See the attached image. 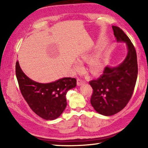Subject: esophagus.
<instances>
[{"instance_id":"34e87169","label":"esophagus","mask_w":148,"mask_h":148,"mask_svg":"<svg viewBox=\"0 0 148 148\" xmlns=\"http://www.w3.org/2000/svg\"><path fill=\"white\" fill-rule=\"evenodd\" d=\"M85 83V81L81 79V78H77V84L78 86H81L82 85V84Z\"/></svg>"}]
</instances>
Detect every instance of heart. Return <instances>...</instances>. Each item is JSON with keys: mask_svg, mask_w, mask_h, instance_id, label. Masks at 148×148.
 Returning <instances> with one entry per match:
<instances>
[{"mask_svg": "<svg viewBox=\"0 0 148 148\" xmlns=\"http://www.w3.org/2000/svg\"><path fill=\"white\" fill-rule=\"evenodd\" d=\"M86 56H82L81 57V60H86ZM103 62L102 59L99 57V56H97V57L92 59L90 62V71L93 74H98L100 72H101L103 69ZM75 67L77 69V70H81V64L80 63H76L75 64Z\"/></svg>", "mask_w": 148, "mask_h": 148, "instance_id": "heart-1", "label": "heart"}]
</instances>
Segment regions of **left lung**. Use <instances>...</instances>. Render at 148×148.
I'll return each instance as SVG.
<instances>
[{
  "label": "left lung",
  "mask_w": 148,
  "mask_h": 148,
  "mask_svg": "<svg viewBox=\"0 0 148 148\" xmlns=\"http://www.w3.org/2000/svg\"><path fill=\"white\" fill-rule=\"evenodd\" d=\"M112 28L116 41L126 42L127 57L118 67H106L98 79L89 82L93 88L91 104L97 112L104 116L115 114L127 105L138 74L137 53L132 42L120 28Z\"/></svg>",
  "instance_id": "8db88e82"
}]
</instances>
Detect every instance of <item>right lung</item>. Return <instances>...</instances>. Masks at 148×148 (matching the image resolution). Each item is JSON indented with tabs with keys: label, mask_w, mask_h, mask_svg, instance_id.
Here are the masks:
<instances>
[{
	"label": "right lung",
	"mask_w": 148,
	"mask_h": 148,
	"mask_svg": "<svg viewBox=\"0 0 148 148\" xmlns=\"http://www.w3.org/2000/svg\"><path fill=\"white\" fill-rule=\"evenodd\" d=\"M16 76L21 95L30 109L46 120L59 117L67 106L66 94L76 86V78L64 77L55 82L39 83L28 77L16 63Z\"/></svg>",
	"instance_id": "obj_1"
}]
</instances>
